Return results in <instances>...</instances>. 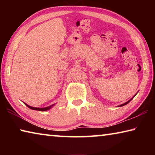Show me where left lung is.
<instances>
[{"instance_id":"left-lung-1","label":"left lung","mask_w":155,"mask_h":155,"mask_svg":"<svg viewBox=\"0 0 155 155\" xmlns=\"http://www.w3.org/2000/svg\"><path fill=\"white\" fill-rule=\"evenodd\" d=\"M133 99V98H131L130 100V101H128V102H127V103H124V104H121V105H120V107H122V106H124V105H126V104H128V103H129V102L131 101V100H132Z\"/></svg>"}]
</instances>
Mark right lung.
<instances>
[{"label":"right lung","instance_id":"right-lung-1","mask_svg":"<svg viewBox=\"0 0 155 155\" xmlns=\"http://www.w3.org/2000/svg\"><path fill=\"white\" fill-rule=\"evenodd\" d=\"M26 105H27L28 108L31 109H33V110H37V111H47V110H48L51 108V107L54 105V104H52V105H51L49 107H45V108H36V107H31L29 105H28V104H25Z\"/></svg>","mask_w":155,"mask_h":155}]
</instances>
